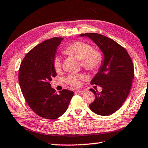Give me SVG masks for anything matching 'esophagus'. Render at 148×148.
Masks as SVG:
<instances>
[{
	"label": "esophagus",
	"mask_w": 148,
	"mask_h": 148,
	"mask_svg": "<svg viewBox=\"0 0 148 148\" xmlns=\"http://www.w3.org/2000/svg\"><path fill=\"white\" fill-rule=\"evenodd\" d=\"M76 93H77V94H84L85 92V90H76Z\"/></svg>",
	"instance_id": "obj_1"
}]
</instances>
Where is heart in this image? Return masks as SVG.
I'll return each mask as SVG.
<instances>
[{
    "label": "heart",
    "mask_w": 148,
    "mask_h": 148,
    "mask_svg": "<svg viewBox=\"0 0 148 148\" xmlns=\"http://www.w3.org/2000/svg\"><path fill=\"white\" fill-rule=\"evenodd\" d=\"M65 54L72 56L80 61V64L84 69L91 72H96L100 66L102 61V55L98 50H93L90 45L82 42H76L70 45L64 50ZM54 68L56 72H60L62 61L56 57L54 60ZM82 74H72L67 78L68 84L73 86H80L81 81L84 79Z\"/></svg>",
    "instance_id": "heart-1"
}]
</instances>
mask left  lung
Masks as SVG:
<instances>
[{
	"label": "left lung",
	"instance_id": "1",
	"mask_svg": "<svg viewBox=\"0 0 148 148\" xmlns=\"http://www.w3.org/2000/svg\"><path fill=\"white\" fill-rule=\"evenodd\" d=\"M80 36L92 40L103 55L98 71L90 82L100 86L102 91L98 93L90 89L95 95L90 108L98 115H111L122 106L130 91L134 77L133 62L125 48L111 38L97 33Z\"/></svg>",
	"mask_w": 148,
	"mask_h": 148
}]
</instances>
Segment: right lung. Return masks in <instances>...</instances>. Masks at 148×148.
I'll return each instance as SVG.
<instances>
[{
    "mask_svg": "<svg viewBox=\"0 0 148 148\" xmlns=\"http://www.w3.org/2000/svg\"><path fill=\"white\" fill-rule=\"evenodd\" d=\"M63 38L46 40L33 48L22 61L18 82L26 102L37 115L48 120L62 116L74 92L63 90L57 94L50 82L56 76L54 60Z\"/></svg>",
    "mask_w": 148,
    "mask_h": 148,
    "instance_id": "1",
    "label": "right lung"
}]
</instances>
